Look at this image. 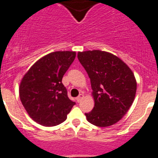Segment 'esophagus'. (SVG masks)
<instances>
[{
  "label": "esophagus",
  "mask_w": 158,
  "mask_h": 158,
  "mask_svg": "<svg viewBox=\"0 0 158 158\" xmlns=\"http://www.w3.org/2000/svg\"><path fill=\"white\" fill-rule=\"evenodd\" d=\"M84 94H79V96L77 97V102H81V100L83 98H84Z\"/></svg>",
  "instance_id": "1"
}]
</instances>
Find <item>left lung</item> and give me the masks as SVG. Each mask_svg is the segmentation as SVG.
Masks as SVG:
<instances>
[{"instance_id":"left-lung-1","label":"left lung","mask_w":158,"mask_h":158,"mask_svg":"<svg viewBox=\"0 0 158 158\" xmlns=\"http://www.w3.org/2000/svg\"><path fill=\"white\" fill-rule=\"evenodd\" d=\"M89 74L94 107L85 113L87 120L98 127L117 123L135 100L137 83L130 68L111 53L100 50L78 52Z\"/></svg>"}]
</instances>
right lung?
<instances>
[{"label": "right lung", "instance_id": "add662e5", "mask_svg": "<svg viewBox=\"0 0 158 158\" xmlns=\"http://www.w3.org/2000/svg\"><path fill=\"white\" fill-rule=\"evenodd\" d=\"M76 56L75 52H54L31 66L19 85V98L28 115L43 126L64 122L75 104L68 98L62 78Z\"/></svg>", "mask_w": 158, "mask_h": 158}]
</instances>
